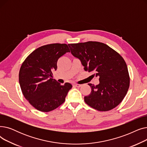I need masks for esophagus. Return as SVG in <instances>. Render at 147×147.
<instances>
[{
  "label": "esophagus",
  "mask_w": 147,
  "mask_h": 147,
  "mask_svg": "<svg viewBox=\"0 0 147 147\" xmlns=\"http://www.w3.org/2000/svg\"><path fill=\"white\" fill-rule=\"evenodd\" d=\"M74 85V86H75V87H77V88H80V87H81V84H73Z\"/></svg>",
  "instance_id": "34e87169"
}]
</instances>
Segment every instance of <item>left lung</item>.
<instances>
[{"instance_id": "1", "label": "left lung", "mask_w": 147, "mask_h": 147, "mask_svg": "<svg viewBox=\"0 0 147 147\" xmlns=\"http://www.w3.org/2000/svg\"><path fill=\"white\" fill-rule=\"evenodd\" d=\"M71 53L79 58L84 69L99 78V83L88 84L91 92L84 101L93 109L107 111L116 107L124 99L130 84L127 67L124 59L110 46L89 41L68 44Z\"/></svg>"}]
</instances>
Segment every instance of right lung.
I'll return each mask as SVG.
<instances>
[{"label": "right lung", "instance_id": "add662e5", "mask_svg": "<svg viewBox=\"0 0 147 147\" xmlns=\"http://www.w3.org/2000/svg\"><path fill=\"white\" fill-rule=\"evenodd\" d=\"M67 44L52 43L41 46L31 53L23 62L19 72V83L22 94L36 109L49 112L65 101L72 85H61L53 79L57 61L66 52Z\"/></svg>", "mask_w": 147, "mask_h": 147}]
</instances>
